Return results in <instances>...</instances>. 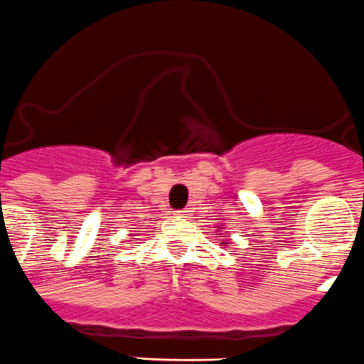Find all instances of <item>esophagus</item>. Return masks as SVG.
<instances>
[{
    "label": "esophagus",
    "instance_id": "obj_1",
    "mask_svg": "<svg viewBox=\"0 0 364 364\" xmlns=\"http://www.w3.org/2000/svg\"><path fill=\"white\" fill-rule=\"evenodd\" d=\"M175 218L186 220V218H188V210H175Z\"/></svg>",
    "mask_w": 364,
    "mask_h": 364
}]
</instances>
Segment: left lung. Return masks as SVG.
<instances>
[{
    "label": "left lung",
    "instance_id": "left-lung-1",
    "mask_svg": "<svg viewBox=\"0 0 364 364\" xmlns=\"http://www.w3.org/2000/svg\"><path fill=\"white\" fill-rule=\"evenodd\" d=\"M221 245H223V247H227V245H228V243H221Z\"/></svg>",
    "mask_w": 364,
    "mask_h": 364
}]
</instances>
